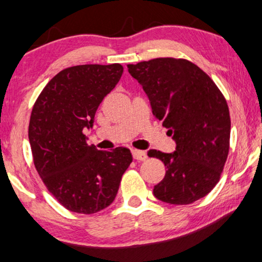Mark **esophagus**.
<instances>
[{
  "label": "esophagus",
  "instance_id": "1",
  "mask_svg": "<svg viewBox=\"0 0 262 262\" xmlns=\"http://www.w3.org/2000/svg\"><path fill=\"white\" fill-rule=\"evenodd\" d=\"M132 154H133V157L138 161H145L147 159V155L145 151H140V150H132Z\"/></svg>",
  "mask_w": 262,
  "mask_h": 262
}]
</instances>
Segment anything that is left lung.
Segmentation results:
<instances>
[{
  "label": "left lung",
  "instance_id": "obj_1",
  "mask_svg": "<svg viewBox=\"0 0 262 262\" xmlns=\"http://www.w3.org/2000/svg\"><path fill=\"white\" fill-rule=\"evenodd\" d=\"M127 67L149 97L152 115L176 141L174 152H147L166 167L154 195L173 205L201 199L219 183L228 156L231 117L225 96L187 59L155 58Z\"/></svg>",
  "mask_w": 262,
  "mask_h": 262
}]
</instances>
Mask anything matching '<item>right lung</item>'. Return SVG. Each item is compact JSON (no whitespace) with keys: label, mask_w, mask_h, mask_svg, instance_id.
Listing matches in <instances>:
<instances>
[{"label":"right lung","mask_w":262,"mask_h":262,"mask_svg":"<svg viewBox=\"0 0 262 262\" xmlns=\"http://www.w3.org/2000/svg\"><path fill=\"white\" fill-rule=\"evenodd\" d=\"M122 73L119 63L63 69L43 88L31 111L34 165L50 193L73 212L91 215L110 206L133 161L127 147L97 150L83 133L93 127L97 107Z\"/></svg>","instance_id":"obj_1"}]
</instances>
